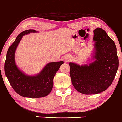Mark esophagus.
Masks as SVG:
<instances>
[{
    "label": "esophagus",
    "instance_id": "esophagus-1",
    "mask_svg": "<svg viewBox=\"0 0 122 122\" xmlns=\"http://www.w3.org/2000/svg\"><path fill=\"white\" fill-rule=\"evenodd\" d=\"M71 57L69 56H66L65 57V60L66 62L69 61H71Z\"/></svg>",
    "mask_w": 122,
    "mask_h": 122
}]
</instances>
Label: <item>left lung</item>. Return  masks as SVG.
<instances>
[{
    "label": "left lung",
    "mask_w": 122,
    "mask_h": 122,
    "mask_svg": "<svg viewBox=\"0 0 122 122\" xmlns=\"http://www.w3.org/2000/svg\"><path fill=\"white\" fill-rule=\"evenodd\" d=\"M93 32V61L81 65L69 63L73 85L78 92L86 95L99 94L107 89L118 68L114 41L103 29L97 28Z\"/></svg>",
    "instance_id": "obj_1"
}]
</instances>
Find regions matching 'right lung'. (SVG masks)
Here are the masks:
<instances>
[{"instance_id":"add662e5","label":"right lung","mask_w":122,"mask_h":122,"mask_svg":"<svg viewBox=\"0 0 122 122\" xmlns=\"http://www.w3.org/2000/svg\"><path fill=\"white\" fill-rule=\"evenodd\" d=\"M38 33L28 29L20 33L9 47L5 63V73L9 83L16 92L28 98H40L48 95L53 87V79L63 61L51 62L46 65L38 74L29 75L20 70L16 64L15 52L23 36L30 33Z\"/></svg>"}]
</instances>
